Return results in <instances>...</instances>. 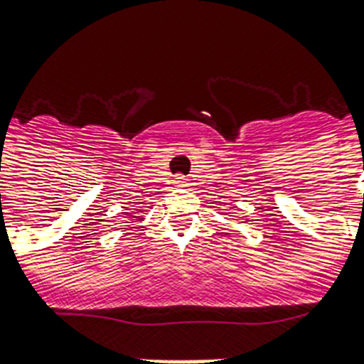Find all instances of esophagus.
Wrapping results in <instances>:
<instances>
[{"mask_svg": "<svg viewBox=\"0 0 364 364\" xmlns=\"http://www.w3.org/2000/svg\"><path fill=\"white\" fill-rule=\"evenodd\" d=\"M175 184L180 186V188H184V186H188V178H186V176H182V175H178L175 178Z\"/></svg>", "mask_w": 364, "mask_h": 364, "instance_id": "obj_1", "label": "esophagus"}]
</instances>
